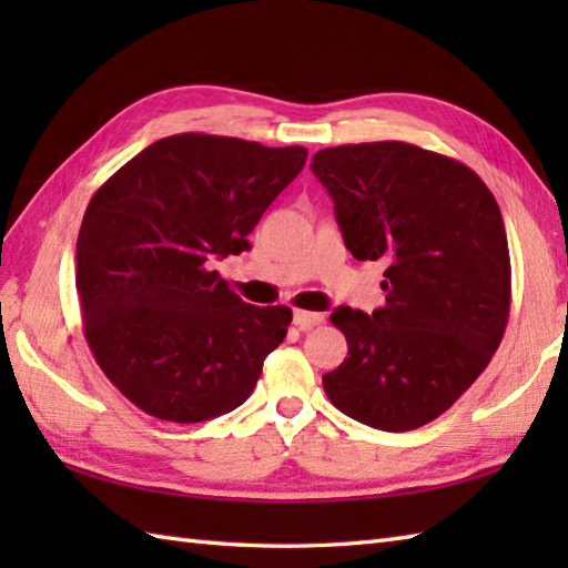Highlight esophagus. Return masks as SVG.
<instances>
[{
    "label": "esophagus",
    "instance_id": "34e87169",
    "mask_svg": "<svg viewBox=\"0 0 568 568\" xmlns=\"http://www.w3.org/2000/svg\"><path fill=\"white\" fill-rule=\"evenodd\" d=\"M295 324L303 332H310L312 327H317V324L324 322V315H320V312H307V310H295Z\"/></svg>",
    "mask_w": 568,
    "mask_h": 568
}]
</instances>
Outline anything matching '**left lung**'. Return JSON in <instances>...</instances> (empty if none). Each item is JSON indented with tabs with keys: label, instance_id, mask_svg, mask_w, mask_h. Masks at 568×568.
<instances>
[{
	"label": "left lung",
	"instance_id": "8db88e82",
	"mask_svg": "<svg viewBox=\"0 0 568 568\" xmlns=\"http://www.w3.org/2000/svg\"><path fill=\"white\" fill-rule=\"evenodd\" d=\"M344 244L383 261L385 305L332 312L348 356L324 373L336 409L383 432L446 413L490 364L510 312V251L493 192L468 165L403 141L312 155Z\"/></svg>",
	"mask_w": 568,
	"mask_h": 568
}]
</instances>
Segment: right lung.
<instances>
[{
	"mask_svg": "<svg viewBox=\"0 0 568 568\" xmlns=\"http://www.w3.org/2000/svg\"><path fill=\"white\" fill-rule=\"evenodd\" d=\"M305 161L303 146L175 134L94 192L75 248L84 339L143 413L192 425L256 388L293 310L244 303L212 263L248 251L253 226Z\"/></svg>",
	"mask_w": 568,
	"mask_h": 568,
	"instance_id": "obj_1",
	"label": "right lung"
}]
</instances>
